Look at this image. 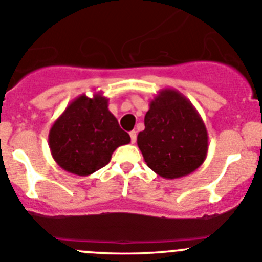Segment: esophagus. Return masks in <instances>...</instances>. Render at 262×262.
<instances>
[{"mask_svg":"<svg viewBox=\"0 0 262 262\" xmlns=\"http://www.w3.org/2000/svg\"><path fill=\"white\" fill-rule=\"evenodd\" d=\"M129 136H130L132 143H136V141H137V132L136 130H132L130 133H129Z\"/></svg>","mask_w":262,"mask_h":262,"instance_id":"34e87169","label":"esophagus"}]
</instances>
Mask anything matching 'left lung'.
Returning a JSON list of instances; mask_svg holds the SVG:
<instances>
[{
    "label": "left lung",
    "instance_id": "8db88e82",
    "mask_svg": "<svg viewBox=\"0 0 262 262\" xmlns=\"http://www.w3.org/2000/svg\"><path fill=\"white\" fill-rule=\"evenodd\" d=\"M137 145L148 168L172 180L189 175L204 163L209 136L189 99L175 89H163L150 102Z\"/></svg>",
    "mask_w": 262,
    "mask_h": 262
}]
</instances>
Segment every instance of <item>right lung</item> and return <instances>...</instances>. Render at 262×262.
Segmentation results:
<instances>
[{"label":"right lung","mask_w":262,"mask_h":262,"mask_svg":"<svg viewBox=\"0 0 262 262\" xmlns=\"http://www.w3.org/2000/svg\"><path fill=\"white\" fill-rule=\"evenodd\" d=\"M129 142L130 137L119 126L102 93L75 98L53 122L48 136L56 163L78 176H89L107 166L115 150Z\"/></svg>","instance_id":"add662e5"}]
</instances>
